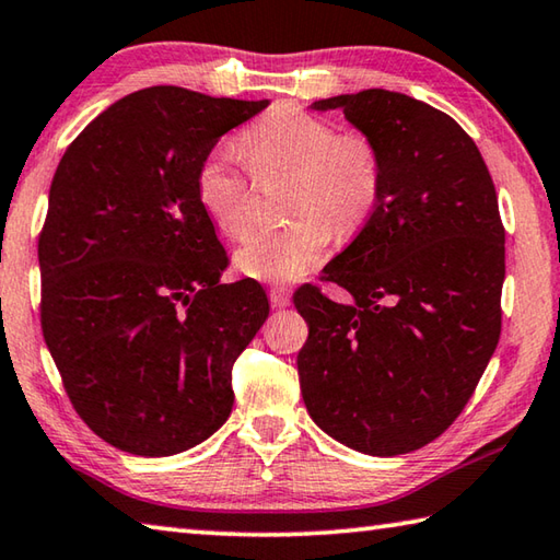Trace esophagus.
Listing matches in <instances>:
<instances>
[{
    "label": "esophagus",
    "instance_id": "1",
    "mask_svg": "<svg viewBox=\"0 0 560 560\" xmlns=\"http://www.w3.org/2000/svg\"><path fill=\"white\" fill-rule=\"evenodd\" d=\"M269 299H271L273 308H287L291 303V293H289V289H283V287H273L269 291Z\"/></svg>",
    "mask_w": 560,
    "mask_h": 560
}]
</instances>
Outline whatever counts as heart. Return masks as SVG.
Instances as JSON below:
<instances>
[{
  "label": "heart",
  "mask_w": 560,
  "mask_h": 560,
  "mask_svg": "<svg viewBox=\"0 0 560 560\" xmlns=\"http://www.w3.org/2000/svg\"><path fill=\"white\" fill-rule=\"evenodd\" d=\"M254 178L287 174V210L277 230H254L235 249V267L249 279L291 283L308 273L335 235L358 230L382 190V156L362 135H338L330 121L299 107H277L242 131ZM196 198L222 235L249 225L252 190L230 149L208 151L196 171Z\"/></svg>",
  "instance_id": "heart-1"
}]
</instances>
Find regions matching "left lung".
I'll use <instances>...</instances> for the list:
<instances>
[{
    "instance_id": "obj_1",
    "label": "left lung",
    "mask_w": 560,
    "mask_h": 560,
    "mask_svg": "<svg viewBox=\"0 0 560 560\" xmlns=\"http://www.w3.org/2000/svg\"><path fill=\"white\" fill-rule=\"evenodd\" d=\"M382 156L360 235L323 269L352 303L293 296L311 419L352 451L392 457L439 439L465 409L502 328L504 228L490 171L453 117L372 88L318 100Z\"/></svg>"
}]
</instances>
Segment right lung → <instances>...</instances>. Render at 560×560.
I'll return each mask as SVG.
<instances>
[{
	"label": "right lung",
	"instance_id": "1",
	"mask_svg": "<svg viewBox=\"0 0 560 560\" xmlns=\"http://www.w3.org/2000/svg\"><path fill=\"white\" fill-rule=\"evenodd\" d=\"M267 105L137 90L90 121L56 168L38 237L40 328L80 419L119 451L183 453L232 411V364L269 301L252 279L220 283L228 254L196 171Z\"/></svg>",
	"mask_w": 560,
	"mask_h": 560
}]
</instances>
